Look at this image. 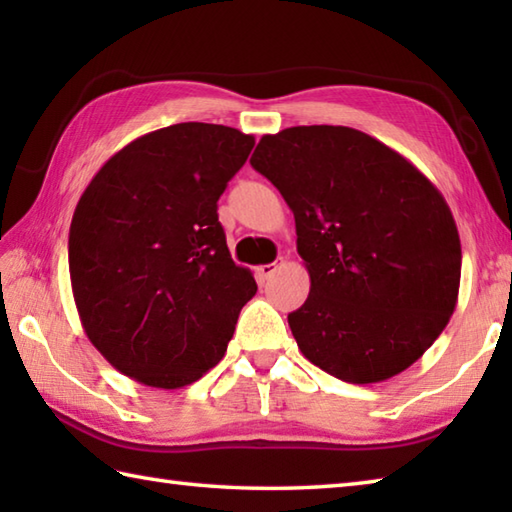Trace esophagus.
Instances as JSON below:
<instances>
[{
    "label": "esophagus",
    "instance_id": "esophagus-1",
    "mask_svg": "<svg viewBox=\"0 0 512 512\" xmlns=\"http://www.w3.org/2000/svg\"><path fill=\"white\" fill-rule=\"evenodd\" d=\"M284 264V259H277V262H273V264H262V266H257V275L262 277V279H268L270 275L275 273V270Z\"/></svg>",
    "mask_w": 512,
    "mask_h": 512
}]
</instances>
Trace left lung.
<instances>
[{
    "mask_svg": "<svg viewBox=\"0 0 512 512\" xmlns=\"http://www.w3.org/2000/svg\"><path fill=\"white\" fill-rule=\"evenodd\" d=\"M250 165L295 213L310 295L288 323L303 356L354 385L405 372L458 303L462 248L442 193L398 151L341 125L266 134Z\"/></svg>",
    "mask_w": 512,
    "mask_h": 512,
    "instance_id": "left-lung-1",
    "label": "left lung"
}]
</instances>
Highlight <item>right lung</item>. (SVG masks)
<instances>
[{"label":"right lung","instance_id":"right-lung-1","mask_svg":"<svg viewBox=\"0 0 512 512\" xmlns=\"http://www.w3.org/2000/svg\"><path fill=\"white\" fill-rule=\"evenodd\" d=\"M255 138L178 123L132 140L76 204L68 255L85 334L118 372L178 389L222 361L255 297L217 220V200Z\"/></svg>","mask_w":512,"mask_h":512}]
</instances>
